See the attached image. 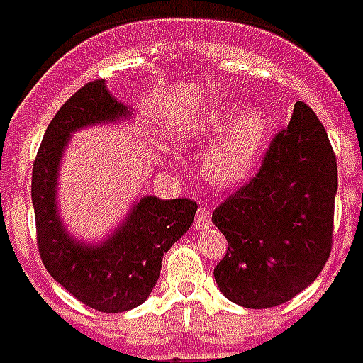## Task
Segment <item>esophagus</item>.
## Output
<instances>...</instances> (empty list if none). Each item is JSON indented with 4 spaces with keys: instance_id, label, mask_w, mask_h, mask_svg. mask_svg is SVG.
Masks as SVG:
<instances>
[{
    "instance_id": "1",
    "label": "esophagus",
    "mask_w": 363,
    "mask_h": 363,
    "mask_svg": "<svg viewBox=\"0 0 363 363\" xmlns=\"http://www.w3.org/2000/svg\"><path fill=\"white\" fill-rule=\"evenodd\" d=\"M194 227L195 228H207L211 227V213L209 209H205V207H199L197 213H195L194 218Z\"/></svg>"
}]
</instances>
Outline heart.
<instances>
[{
	"label": "heart",
	"mask_w": 363,
	"mask_h": 363,
	"mask_svg": "<svg viewBox=\"0 0 363 363\" xmlns=\"http://www.w3.org/2000/svg\"><path fill=\"white\" fill-rule=\"evenodd\" d=\"M235 113L228 109H211L186 123V140H205L220 135L233 119ZM268 133V117L259 109H246L233 123L225 135L211 146L205 158L203 172L211 184L223 187L238 186L250 176L254 164L258 160L262 146Z\"/></svg>",
	"instance_id": "b5f03b06"
}]
</instances>
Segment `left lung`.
<instances>
[{
	"instance_id": "1",
	"label": "left lung",
	"mask_w": 363,
	"mask_h": 363,
	"mask_svg": "<svg viewBox=\"0 0 363 363\" xmlns=\"http://www.w3.org/2000/svg\"><path fill=\"white\" fill-rule=\"evenodd\" d=\"M336 187L328 135L297 101L258 174L213 211L228 242L215 268L220 293L246 309H269L309 287L333 248Z\"/></svg>"
}]
</instances>
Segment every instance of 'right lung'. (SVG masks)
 <instances>
[{
	"mask_svg": "<svg viewBox=\"0 0 363 363\" xmlns=\"http://www.w3.org/2000/svg\"><path fill=\"white\" fill-rule=\"evenodd\" d=\"M130 107L95 79L78 89L54 115L33 164L30 197L38 252L48 274L84 305L123 313L143 305L158 281L164 254L186 235L197 203L145 195L101 242L76 240L58 215V169L72 135L84 127L127 119Z\"/></svg>",
	"mask_w": 363,
	"mask_h": 363,
	"instance_id": "obj_1",
	"label": "right lung"
}]
</instances>
